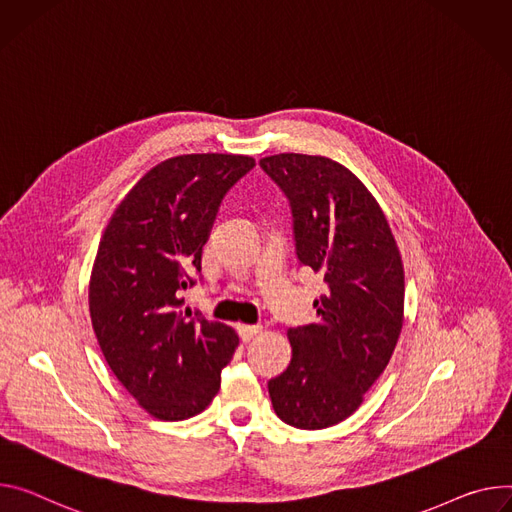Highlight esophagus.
<instances>
[{"label":"esophagus","instance_id":"esophagus-1","mask_svg":"<svg viewBox=\"0 0 512 512\" xmlns=\"http://www.w3.org/2000/svg\"><path fill=\"white\" fill-rule=\"evenodd\" d=\"M239 335L243 341H251L253 337H257V333L261 331V327H257V324H239L237 327Z\"/></svg>","mask_w":512,"mask_h":512}]
</instances>
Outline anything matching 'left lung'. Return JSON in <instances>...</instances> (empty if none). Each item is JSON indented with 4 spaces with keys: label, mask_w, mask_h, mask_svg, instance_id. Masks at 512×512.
<instances>
[{
    "label": "left lung",
    "mask_w": 512,
    "mask_h": 512,
    "mask_svg": "<svg viewBox=\"0 0 512 512\" xmlns=\"http://www.w3.org/2000/svg\"><path fill=\"white\" fill-rule=\"evenodd\" d=\"M292 210L300 265L327 284L318 320L288 331L292 361L269 380L275 414L296 429L351 416L386 369L402 331L404 269L388 220L365 185L327 157L282 153L259 161Z\"/></svg>",
    "instance_id": "obj_1"
}]
</instances>
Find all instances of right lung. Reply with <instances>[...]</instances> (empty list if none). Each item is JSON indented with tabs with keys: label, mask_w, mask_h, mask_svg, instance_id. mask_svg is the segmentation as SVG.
Instances as JSON below:
<instances>
[{
	"label": "right lung",
	"mask_w": 512,
	"mask_h": 512,
	"mask_svg": "<svg viewBox=\"0 0 512 512\" xmlns=\"http://www.w3.org/2000/svg\"><path fill=\"white\" fill-rule=\"evenodd\" d=\"M255 167L245 155H179L153 167L110 218L89 280V314L118 382L149 414L183 421L220 388L237 333L181 312L226 192Z\"/></svg>",
	"instance_id": "obj_1"
}]
</instances>
